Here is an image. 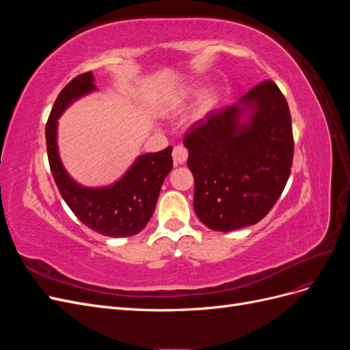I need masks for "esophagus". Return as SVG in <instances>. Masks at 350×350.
<instances>
[{
    "label": "esophagus",
    "instance_id": "34e87169",
    "mask_svg": "<svg viewBox=\"0 0 350 350\" xmlns=\"http://www.w3.org/2000/svg\"><path fill=\"white\" fill-rule=\"evenodd\" d=\"M172 157H174V165H183V163H185L187 157H188V150L181 144L175 146L172 150Z\"/></svg>",
    "mask_w": 350,
    "mask_h": 350
}]
</instances>
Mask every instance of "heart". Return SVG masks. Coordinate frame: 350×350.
<instances>
[{"label":"heart","instance_id":"heart-1","mask_svg":"<svg viewBox=\"0 0 350 350\" xmlns=\"http://www.w3.org/2000/svg\"><path fill=\"white\" fill-rule=\"evenodd\" d=\"M194 92L196 90L193 88H187V89L181 90V92L176 94V102L178 103H184L185 100H188L189 98L193 96ZM213 105H215V96H213V94H211V93L206 94V96L201 99V102H200V112L208 111L211 107H213Z\"/></svg>","mask_w":350,"mask_h":350}]
</instances>
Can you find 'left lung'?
Returning a JSON list of instances; mask_svg holds the SVG:
<instances>
[{
	"label": "left lung",
	"mask_w": 350,
	"mask_h": 350,
	"mask_svg": "<svg viewBox=\"0 0 350 350\" xmlns=\"http://www.w3.org/2000/svg\"><path fill=\"white\" fill-rule=\"evenodd\" d=\"M252 109L239 125L232 105L194 122L184 137L194 176V210L203 224L229 232L257 224L276 204L291 175L293 133L288 102L273 80H262L239 105Z\"/></svg>",
	"instance_id": "left-lung-1"
}]
</instances>
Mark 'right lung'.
<instances>
[{
    "instance_id": "1",
    "label": "right lung",
    "mask_w": 350,
    "mask_h": 350,
    "mask_svg": "<svg viewBox=\"0 0 350 350\" xmlns=\"http://www.w3.org/2000/svg\"><path fill=\"white\" fill-rule=\"evenodd\" d=\"M94 89L92 72L74 77L62 89L45 126L48 161L58 191L81 224L111 238L133 237L150 220L166 175L172 169V146L137 159L130 171L107 188H83L67 175L57 149V120L68 105Z\"/></svg>"
}]
</instances>
